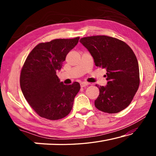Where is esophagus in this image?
<instances>
[{"mask_svg":"<svg viewBox=\"0 0 156 156\" xmlns=\"http://www.w3.org/2000/svg\"><path fill=\"white\" fill-rule=\"evenodd\" d=\"M89 84V83H86V82H83V83H80V87H84L88 86Z\"/></svg>","mask_w":156,"mask_h":156,"instance_id":"34e87169","label":"esophagus"}]
</instances>
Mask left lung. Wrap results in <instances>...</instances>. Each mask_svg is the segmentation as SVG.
Here are the masks:
<instances>
[{
	"mask_svg": "<svg viewBox=\"0 0 156 156\" xmlns=\"http://www.w3.org/2000/svg\"><path fill=\"white\" fill-rule=\"evenodd\" d=\"M80 42L90 52L96 66L107 70V86L96 84L100 94L95 107L108 113L125 109L140 84L138 62L133 50L122 41L107 36L84 37Z\"/></svg>",
	"mask_w": 156,
	"mask_h": 156,
	"instance_id": "obj_1",
	"label": "left lung"
}]
</instances>
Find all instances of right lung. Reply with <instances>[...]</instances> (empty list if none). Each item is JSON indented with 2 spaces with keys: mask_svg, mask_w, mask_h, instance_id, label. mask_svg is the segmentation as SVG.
Instances as JSON below:
<instances>
[{
  "mask_svg": "<svg viewBox=\"0 0 156 156\" xmlns=\"http://www.w3.org/2000/svg\"><path fill=\"white\" fill-rule=\"evenodd\" d=\"M79 38L54 39L39 43L25 60L20 72V88L29 105L42 118L60 120L72 109L80 84L74 82L66 85L60 83L56 72L62 68L67 54Z\"/></svg>",
  "mask_w": 156,
  "mask_h": 156,
  "instance_id": "obj_1",
  "label": "right lung"
}]
</instances>
